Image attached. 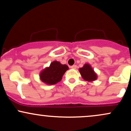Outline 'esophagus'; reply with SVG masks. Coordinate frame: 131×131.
I'll return each instance as SVG.
<instances>
[{"label": "esophagus", "instance_id": "1", "mask_svg": "<svg viewBox=\"0 0 131 131\" xmlns=\"http://www.w3.org/2000/svg\"><path fill=\"white\" fill-rule=\"evenodd\" d=\"M76 65H73V66H71V68L72 69H76Z\"/></svg>", "mask_w": 131, "mask_h": 131}]
</instances>
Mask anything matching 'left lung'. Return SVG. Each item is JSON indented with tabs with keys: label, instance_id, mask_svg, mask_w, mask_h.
Instances as JSON below:
<instances>
[{
	"label": "left lung",
	"instance_id": "1",
	"mask_svg": "<svg viewBox=\"0 0 131 131\" xmlns=\"http://www.w3.org/2000/svg\"><path fill=\"white\" fill-rule=\"evenodd\" d=\"M79 71L82 78L85 81L91 82V81H95L97 79V75L93 70L91 64L85 63L83 67L79 69Z\"/></svg>",
	"mask_w": 131,
	"mask_h": 131
}]
</instances>
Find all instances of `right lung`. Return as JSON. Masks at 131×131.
Listing matches in <instances>:
<instances>
[{
	"mask_svg": "<svg viewBox=\"0 0 131 131\" xmlns=\"http://www.w3.org/2000/svg\"><path fill=\"white\" fill-rule=\"evenodd\" d=\"M69 68L67 64H61L59 61H53L49 67H47L40 73V80L47 85L58 83Z\"/></svg>",
	"mask_w": 131,
	"mask_h": 131,
	"instance_id": "1",
	"label": "right lung"
}]
</instances>
